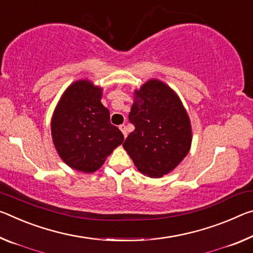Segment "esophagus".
<instances>
[{
  "label": "esophagus",
  "instance_id": "esophagus-1",
  "mask_svg": "<svg viewBox=\"0 0 253 253\" xmlns=\"http://www.w3.org/2000/svg\"><path fill=\"white\" fill-rule=\"evenodd\" d=\"M119 129L122 130L124 137L126 138V137H127V127H126V125H124V124H123V125H120V126H119Z\"/></svg>",
  "mask_w": 253,
  "mask_h": 253
}]
</instances>
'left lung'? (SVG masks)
Returning a JSON list of instances; mask_svg holds the SVG:
<instances>
[{
    "instance_id": "obj_1",
    "label": "left lung",
    "mask_w": 253,
    "mask_h": 253,
    "mask_svg": "<svg viewBox=\"0 0 253 253\" xmlns=\"http://www.w3.org/2000/svg\"><path fill=\"white\" fill-rule=\"evenodd\" d=\"M129 122L135 126L124 148L135 167L151 178L170 173L189 153L192 130L179 95L158 79L134 91Z\"/></svg>"
}]
</instances>
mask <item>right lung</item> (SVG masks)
<instances>
[{
	"label": "right lung",
	"mask_w": 253,
	"mask_h": 253,
	"mask_svg": "<svg viewBox=\"0 0 253 253\" xmlns=\"http://www.w3.org/2000/svg\"><path fill=\"white\" fill-rule=\"evenodd\" d=\"M102 87L79 80L64 91L51 117L56 151L72 169L92 173L122 145L124 135L110 124V112L101 103Z\"/></svg>",
	"instance_id": "add662e5"
}]
</instances>
